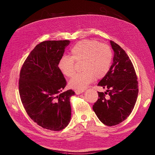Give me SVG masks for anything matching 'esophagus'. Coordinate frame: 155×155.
Listing matches in <instances>:
<instances>
[{"instance_id":"esophagus-1","label":"esophagus","mask_w":155,"mask_h":155,"mask_svg":"<svg viewBox=\"0 0 155 155\" xmlns=\"http://www.w3.org/2000/svg\"><path fill=\"white\" fill-rule=\"evenodd\" d=\"M84 92V90H83V91H81V90H75V92L76 94H81V93H82L83 92Z\"/></svg>"}]
</instances>
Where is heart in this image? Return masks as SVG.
I'll list each match as a JSON object with an SVG mask.
<instances>
[{"instance_id":"obj_1","label":"heart","mask_w":155,"mask_h":155,"mask_svg":"<svg viewBox=\"0 0 155 155\" xmlns=\"http://www.w3.org/2000/svg\"><path fill=\"white\" fill-rule=\"evenodd\" d=\"M71 57L63 56L58 63L62 74L71 77L75 74V63H83L82 73L75 75L69 81V86L83 90L95 80L104 78L110 70L113 52L109 45L92 39L79 41L71 48Z\"/></svg>"}]
</instances>
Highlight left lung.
<instances>
[{"instance_id":"obj_1","label":"left lung","mask_w":155,"mask_h":155,"mask_svg":"<svg viewBox=\"0 0 155 155\" xmlns=\"http://www.w3.org/2000/svg\"><path fill=\"white\" fill-rule=\"evenodd\" d=\"M110 44L114 53L113 63L97 84L107 91L97 92L99 98L93 110L102 123L112 126L122 122L132 113L138 86L135 71L127 54L114 41H110Z\"/></svg>"}]
</instances>
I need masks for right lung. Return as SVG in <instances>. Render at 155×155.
<instances>
[{"mask_svg": "<svg viewBox=\"0 0 155 155\" xmlns=\"http://www.w3.org/2000/svg\"><path fill=\"white\" fill-rule=\"evenodd\" d=\"M69 40L46 41L38 44L24 62L20 73L19 93L31 120L44 129L58 131L71 116L72 90L63 92L66 80L58 63Z\"/></svg>", "mask_w": 155, "mask_h": 155, "instance_id": "1", "label": "right lung"}]
</instances>
